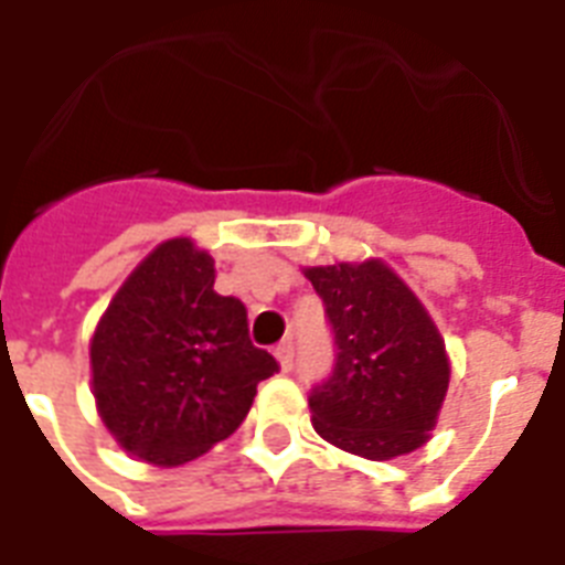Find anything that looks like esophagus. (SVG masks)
Instances as JSON below:
<instances>
[{"label": "esophagus", "mask_w": 565, "mask_h": 565, "mask_svg": "<svg viewBox=\"0 0 565 565\" xmlns=\"http://www.w3.org/2000/svg\"><path fill=\"white\" fill-rule=\"evenodd\" d=\"M275 359H278V364H281L284 373H290L292 364H296V350H292V341H284V344H278V348H275Z\"/></svg>", "instance_id": "obj_1"}]
</instances>
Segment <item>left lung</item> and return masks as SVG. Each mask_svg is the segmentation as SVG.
Masks as SVG:
<instances>
[{
  "mask_svg": "<svg viewBox=\"0 0 565 565\" xmlns=\"http://www.w3.org/2000/svg\"><path fill=\"white\" fill-rule=\"evenodd\" d=\"M335 333V367L312 387V428L364 459H393L430 439L451 362L416 292L385 260L305 267Z\"/></svg>",
  "mask_w": 565,
  "mask_h": 565,
  "instance_id": "1",
  "label": "left lung"
}]
</instances>
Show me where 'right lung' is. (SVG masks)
Listing matches in <instances>:
<instances>
[{"mask_svg":"<svg viewBox=\"0 0 565 565\" xmlns=\"http://www.w3.org/2000/svg\"><path fill=\"white\" fill-rule=\"evenodd\" d=\"M278 371L249 341L246 307L215 292V258L192 238L146 255L92 335V393L114 443L174 468L238 430Z\"/></svg>","mask_w":565,"mask_h":565,"instance_id":"add662e5","label":"right lung"}]
</instances>
